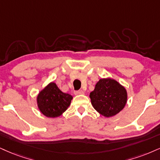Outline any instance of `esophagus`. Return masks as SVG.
Wrapping results in <instances>:
<instances>
[{"label":"esophagus","mask_w":160,"mask_h":160,"mask_svg":"<svg viewBox=\"0 0 160 160\" xmlns=\"http://www.w3.org/2000/svg\"><path fill=\"white\" fill-rule=\"evenodd\" d=\"M84 92L82 90H79V91H75L74 92V95H83Z\"/></svg>","instance_id":"34e87169"}]
</instances>
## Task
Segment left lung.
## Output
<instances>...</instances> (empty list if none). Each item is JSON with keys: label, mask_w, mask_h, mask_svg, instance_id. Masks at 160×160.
<instances>
[{"label": "left lung", "mask_w": 160, "mask_h": 160, "mask_svg": "<svg viewBox=\"0 0 160 160\" xmlns=\"http://www.w3.org/2000/svg\"><path fill=\"white\" fill-rule=\"evenodd\" d=\"M92 107L103 116L109 118L124 108L128 92L124 86L110 78H101L89 95Z\"/></svg>", "instance_id": "left-lung-1"}]
</instances>
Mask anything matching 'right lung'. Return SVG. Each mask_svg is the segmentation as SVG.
<instances>
[{
  "label": "right lung",
  "mask_w": 160,
  "mask_h": 160,
  "mask_svg": "<svg viewBox=\"0 0 160 160\" xmlns=\"http://www.w3.org/2000/svg\"><path fill=\"white\" fill-rule=\"evenodd\" d=\"M72 99V95L62 92L54 82H51L38 92L36 103L45 116L57 118L66 111Z\"/></svg>",
  "instance_id": "add662e5"
}]
</instances>
